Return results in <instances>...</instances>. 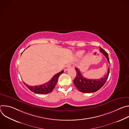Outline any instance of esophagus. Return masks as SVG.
<instances>
[{"label": "esophagus", "mask_w": 129, "mask_h": 129, "mask_svg": "<svg viewBox=\"0 0 129 129\" xmlns=\"http://www.w3.org/2000/svg\"><path fill=\"white\" fill-rule=\"evenodd\" d=\"M70 66H71V65H70V64H67V65H66L65 66V68H64V70H65V71H66L69 68H70Z\"/></svg>", "instance_id": "esophagus-1"}]
</instances>
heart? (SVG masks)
Returning <instances> with one entry per match:
<instances>
[{
	"mask_svg": "<svg viewBox=\"0 0 129 129\" xmlns=\"http://www.w3.org/2000/svg\"><path fill=\"white\" fill-rule=\"evenodd\" d=\"M84 53V50H80V51H79L77 52V55L78 56H82Z\"/></svg>",
	"mask_w": 129,
	"mask_h": 129,
	"instance_id": "heart-1",
	"label": "heart"
}]
</instances>
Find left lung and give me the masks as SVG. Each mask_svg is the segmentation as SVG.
<instances>
[{
    "label": "left lung",
    "instance_id": "obj_1",
    "mask_svg": "<svg viewBox=\"0 0 129 129\" xmlns=\"http://www.w3.org/2000/svg\"><path fill=\"white\" fill-rule=\"evenodd\" d=\"M100 51L106 57L108 62L110 63L107 52L101 47H100ZM75 69L77 72V75L75 79L73 80V83L77 88L83 93H92L100 89L107 81L110 72L109 67L107 73L103 78L99 79H89L84 78L82 75L79 69L75 68Z\"/></svg>",
    "mask_w": 129,
    "mask_h": 129
}]
</instances>
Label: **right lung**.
Here are the masks:
<instances>
[{
	"label": "right lung",
	"instance_id": "1",
	"mask_svg": "<svg viewBox=\"0 0 129 129\" xmlns=\"http://www.w3.org/2000/svg\"><path fill=\"white\" fill-rule=\"evenodd\" d=\"M22 54V53H21ZM64 72V70H62L60 72L57 73L55 75L52 79L48 81V82L41 85H37V86H29L27 84H26L24 82V84L32 92L37 94H47L50 93L53 90L54 88L56 86L58 78L59 76Z\"/></svg>",
	"mask_w": 129,
	"mask_h": 129
}]
</instances>
